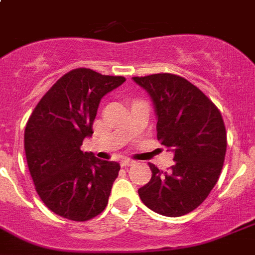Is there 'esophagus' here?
<instances>
[{"label":"esophagus","instance_id":"34e87169","mask_svg":"<svg viewBox=\"0 0 255 255\" xmlns=\"http://www.w3.org/2000/svg\"><path fill=\"white\" fill-rule=\"evenodd\" d=\"M134 161L133 160H129V159H123L121 161V165L122 167H130V165H133Z\"/></svg>","mask_w":255,"mask_h":255}]
</instances>
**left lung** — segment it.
<instances>
[{
  "instance_id": "left-lung-1",
  "label": "left lung",
  "mask_w": 255,
  "mask_h": 255,
  "mask_svg": "<svg viewBox=\"0 0 255 255\" xmlns=\"http://www.w3.org/2000/svg\"><path fill=\"white\" fill-rule=\"evenodd\" d=\"M132 79L149 94L158 140L174 154L169 172L150 163L151 180L138 189L140 199L161 216H185L207 199L220 178L227 147L222 115L180 75L160 73Z\"/></svg>"
}]
</instances>
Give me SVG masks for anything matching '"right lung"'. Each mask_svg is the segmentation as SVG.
I'll list each match as a JSON object with an SVG mask.
<instances>
[{"mask_svg":"<svg viewBox=\"0 0 255 255\" xmlns=\"http://www.w3.org/2000/svg\"><path fill=\"white\" fill-rule=\"evenodd\" d=\"M125 77L79 68L66 73L41 99L24 132L26 163L46 207L70 221H88L108 205L121 165L100 160L81 145L91 137L100 101Z\"/></svg>","mask_w":255,"mask_h":255,"instance_id":"obj_1","label":"right lung"}]
</instances>
